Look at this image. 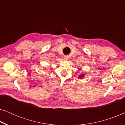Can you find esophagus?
<instances>
[{"label":"esophagus","instance_id":"1","mask_svg":"<svg viewBox=\"0 0 125 125\" xmlns=\"http://www.w3.org/2000/svg\"><path fill=\"white\" fill-rule=\"evenodd\" d=\"M69 56L65 55V56H64V59L65 60H68L69 59Z\"/></svg>","mask_w":125,"mask_h":125}]
</instances>
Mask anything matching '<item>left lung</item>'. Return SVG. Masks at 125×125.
I'll list each match as a JSON object with an SVG mask.
<instances>
[{"label":"left lung","mask_w":125,"mask_h":125,"mask_svg":"<svg viewBox=\"0 0 125 125\" xmlns=\"http://www.w3.org/2000/svg\"><path fill=\"white\" fill-rule=\"evenodd\" d=\"M83 76H84V75H83V74H81V75H80V76H79L80 78H82V77H83Z\"/></svg>","instance_id":"obj_1"}]
</instances>
